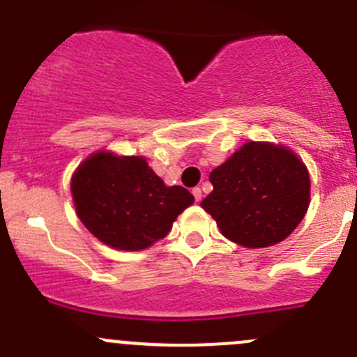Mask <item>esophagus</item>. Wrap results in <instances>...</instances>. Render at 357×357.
<instances>
[{"mask_svg": "<svg viewBox=\"0 0 357 357\" xmlns=\"http://www.w3.org/2000/svg\"><path fill=\"white\" fill-rule=\"evenodd\" d=\"M193 197H195V202H200L202 200V190L197 186V188H193Z\"/></svg>", "mask_w": 357, "mask_h": 357, "instance_id": "esophagus-1", "label": "esophagus"}]
</instances>
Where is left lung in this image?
Listing matches in <instances>:
<instances>
[{"mask_svg": "<svg viewBox=\"0 0 357 357\" xmlns=\"http://www.w3.org/2000/svg\"><path fill=\"white\" fill-rule=\"evenodd\" d=\"M212 190L202 208L222 235L247 248L283 242L298 226L311 202V179L290 149L248 142L208 176Z\"/></svg>", "mask_w": 357, "mask_h": 357, "instance_id": "8db88e82", "label": "left lung"}]
</instances>
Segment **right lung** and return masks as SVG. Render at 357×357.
Segmentation results:
<instances>
[{
    "instance_id": "add662e5",
    "label": "right lung",
    "mask_w": 357,
    "mask_h": 357,
    "mask_svg": "<svg viewBox=\"0 0 357 357\" xmlns=\"http://www.w3.org/2000/svg\"><path fill=\"white\" fill-rule=\"evenodd\" d=\"M75 214L100 242L136 252L164 238L195 202L183 186H167L142 155L100 150L79 164L70 179Z\"/></svg>"
}]
</instances>
